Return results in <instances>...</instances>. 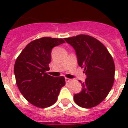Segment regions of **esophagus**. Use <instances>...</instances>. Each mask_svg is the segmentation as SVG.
<instances>
[{
	"instance_id": "esophagus-1",
	"label": "esophagus",
	"mask_w": 128,
	"mask_h": 128,
	"mask_svg": "<svg viewBox=\"0 0 128 128\" xmlns=\"http://www.w3.org/2000/svg\"><path fill=\"white\" fill-rule=\"evenodd\" d=\"M65 80H66V82H70V81H71V79H70V78H65Z\"/></svg>"
}]
</instances>
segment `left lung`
<instances>
[{
	"instance_id": "1",
	"label": "left lung",
	"mask_w": 128,
	"mask_h": 128,
	"mask_svg": "<svg viewBox=\"0 0 128 128\" xmlns=\"http://www.w3.org/2000/svg\"><path fill=\"white\" fill-rule=\"evenodd\" d=\"M76 51L78 65L86 79L82 91L74 96L77 105L84 108L96 106L105 99L113 86L115 65L111 54L102 42L92 36L80 34L64 38Z\"/></svg>"
}]
</instances>
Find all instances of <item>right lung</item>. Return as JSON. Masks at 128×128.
<instances>
[{
	"label": "right lung",
	"mask_w": 128,
	"mask_h": 128,
	"mask_svg": "<svg viewBox=\"0 0 128 128\" xmlns=\"http://www.w3.org/2000/svg\"><path fill=\"white\" fill-rule=\"evenodd\" d=\"M62 38L43 37L27 44L16 60L14 73L17 86L27 101L38 108H48L58 99L65 85L64 76L48 75V64L54 47L64 43Z\"/></svg>",
	"instance_id": "1"
}]
</instances>
